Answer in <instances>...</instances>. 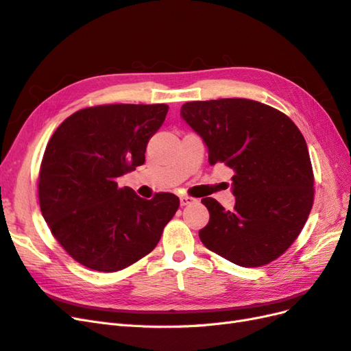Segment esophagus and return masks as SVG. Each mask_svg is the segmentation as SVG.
<instances>
[{
  "instance_id": "esophagus-1",
  "label": "esophagus",
  "mask_w": 351,
  "mask_h": 351,
  "mask_svg": "<svg viewBox=\"0 0 351 351\" xmlns=\"http://www.w3.org/2000/svg\"><path fill=\"white\" fill-rule=\"evenodd\" d=\"M192 202H195L193 197H190V196H180V205H182V206H186V205H189V204H192Z\"/></svg>"
}]
</instances>
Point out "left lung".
I'll use <instances>...</instances> for the list:
<instances>
[{"label": "left lung", "mask_w": 351, "mask_h": 351, "mask_svg": "<svg viewBox=\"0 0 351 351\" xmlns=\"http://www.w3.org/2000/svg\"><path fill=\"white\" fill-rule=\"evenodd\" d=\"M180 115L206 145L209 164L234 171V209L202 199L209 210L202 243L244 268L280 258L313 205V171L300 130L281 111L243 98L186 102Z\"/></svg>", "instance_id": "obj_1"}]
</instances>
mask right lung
I'll return each instance as SVG.
<instances>
[{
	"mask_svg": "<svg viewBox=\"0 0 351 351\" xmlns=\"http://www.w3.org/2000/svg\"><path fill=\"white\" fill-rule=\"evenodd\" d=\"M168 105H98L71 114L49 139L39 169V205L64 250L83 267L115 272L151 253L174 217L173 193L142 199L119 178L143 165Z\"/></svg>",
	"mask_w": 351,
	"mask_h": 351,
	"instance_id": "right-lung-1",
	"label": "right lung"
}]
</instances>
